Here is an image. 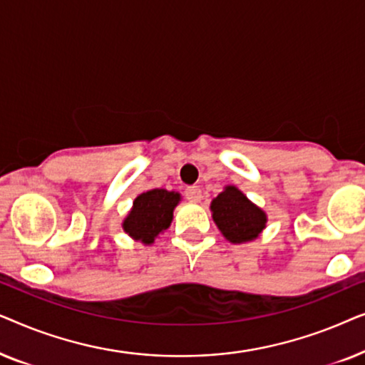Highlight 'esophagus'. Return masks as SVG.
<instances>
[{
    "label": "esophagus",
    "mask_w": 365,
    "mask_h": 365,
    "mask_svg": "<svg viewBox=\"0 0 365 365\" xmlns=\"http://www.w3.org/2000/svg\"><path fill=\"white\" fill-rule=\"evenodd\" d=\"M186 197H187L191 202H201V199H202L201 187H199V186L187 187V189H186Z\"/></svg>",
    "instance_id": "esophagus-1"
}]
</instances>
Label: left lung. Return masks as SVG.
<instances>
[{"mask_svg": "<svg viewBox=\"0 0 365 365\" xmlns=\"http://www.w3.org/2000/svg\"><path fill=\"white\" fill-rule=\"evenodd\" d=\"M212 221L232 244L252 242L267 224V214L256 206L241 189L229 184L211 201Z\"/></svg>", "mask_w": 365, "mask_h": 365, "instance_id": "8db88e82", "label": "left lung"}]
</instances>
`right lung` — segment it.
I'll return each instance as SVG.
<instances>
[{
	"instance_id": "right-lung-1",
	"label": "right lung",
	"mask_w": 365,
	"mask_h": 365,
	"mask_svg": "<svg viewBox=\"0 0 365 365\" xmlns=\"http://www.w3.org/2000/svg\"><path fill=\"white\" fill-rule=\"evenodd\" d=\"M181 199V194L168 189L141 192L133 201L128 216L123 219V231L133 241L151 246L171 226L173 212Z\"/></svg>"
}]
</instances>
